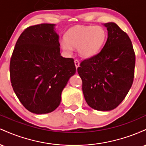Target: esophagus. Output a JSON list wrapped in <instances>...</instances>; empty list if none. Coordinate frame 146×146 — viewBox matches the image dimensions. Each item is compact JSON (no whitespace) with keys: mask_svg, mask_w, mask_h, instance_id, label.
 Masks as SVG:
<instances>
[{"mask_svg":"<svg viewBox=\"0 0 146 146\" xmlns=\"http://www.w3.org/2000/svg\"><path fill=\"white\" fill-rule=\"evenodd\" d=\"M74 62H75V67L78 68L80 66V62H79L78 60H74Z\"/></svg>","mask_w":146,"mask_h":146,"instance_id":"34e87169","label":"esophagus"}]
</instances>
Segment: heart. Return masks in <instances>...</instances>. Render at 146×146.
Instances as JSON below:
<instances>
[{
	"label": "heart",
	"mask_w": 146,
	"mask_h": 146,
	"mask_svg": "<svg viewBox=\"0 0 146 146\" xmlns=\"http://www.w3.org/2000/svg\"><path fill=\"white\" fill-rule=\"evenodd\" d=\"M107 32L102 26H78L70 29L60 41V46L67 54L78 48L79 54L89 58L98 54L107 40Z\"/></svg>",
	"instance_id": "heart-1"
}]
</instances>
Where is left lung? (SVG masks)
Masks as SVG:
<instances>
[{"mask_svg": "<svg viewBox=\"0 0 146 146\" xmlns=\"http://www.w3.org/2000/svg\"><path fill=\"white\" fill-rule=\"evenodd\" d=\"M108 38L96 56L83 60L78 68L86 103L93 109L117 108L133 83L135 54L127 33L115 23L104 24Z\"/></svg>", "mask_w": 146, "mask_h": 146, "instance_id": "8db88e82", "label": "left lung"}]
</instances>
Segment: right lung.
Instances as JSON below:
<instances>
[{"label": "right lung", "instance_id": "1", "mask_svg": "<svg viewBox=\"0 0 146 146\" xmlns=\"http://www.w3.org/2000/svg\"><path fill=\"white\" fill-rule=\"evenodd\" d=\"M54 24L25 29L10 60V79L16 96L33 113H51L59 106L61 94L76 71L74 60L60 55Z\"/></svg>", "mask_w": 146, "mask_h": 146}]
</instances>
